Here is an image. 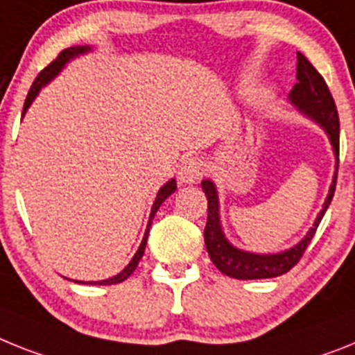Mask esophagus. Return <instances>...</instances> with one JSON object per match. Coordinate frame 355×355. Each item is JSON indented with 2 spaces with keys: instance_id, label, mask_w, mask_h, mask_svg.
Wrapping results in <instances>:
<instances>
[{
  "instance_id": "34e87169",
  "label": "esophagus",
  "mask_w": 355,
  "mask_h": 355,
  "mask_svg": "<svg viewBox=\"0 0 355 355\" xmlns=\"http://www.w3.org/2000/svg\"><path fill=\"white\" fill-rule=\"evenodd\" d=\"M202 174H205V163H202L201 157L189 156V157H184L183 163H181L178 178H180V183L189 184L201 180Z\"/></svg>"
}]
</instances>
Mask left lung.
I'll use <instances>...</instances> for the list:
<instances>
[{"mask_svg": "<svg viewBox=\"0 0 355 355\" xmlns=\"http://www.w3.org/2000/svg\"><path fill=\"white\" fill-rule=\"evenodd\" d=\"M296 78L298 83L293 86L291 91V102L298 109H302L309 116H313L320 125L327 131L330 138V144L334 147L336 157H338L339 166V116L336 102L332 98L325 78L320 75L316 68L307 60V57L302 55L298 51V66H296ZM336 178L334 175L332 187H330L329 198H327L323 210L318 215L316 223L311 228V232L305 235V239L300 242L298 246L278 253V255H253V253H244V251L233 248L223 235L219 224V202H217V192L211 181H202V190L207 193L208 199V219L205 226V244H207L208 255L215 268L239 280H259V278H272L280 277L289 269L295 268L304 257L305 250L313 241L318 226L322 223L323 215L329 208L330 201L334 198L336 192Z\"/></svg>", "mask_w": 355, "mask_h": 355, "instance_id": "left-lung-1", "label": "left lung"}]
</instances>
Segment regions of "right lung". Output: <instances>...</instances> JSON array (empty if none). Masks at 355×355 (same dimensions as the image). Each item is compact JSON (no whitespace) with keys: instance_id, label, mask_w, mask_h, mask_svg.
<instances>
[{"instance_id":"1","label":"right lung","mask_w":355,"mask_h":355,"mask_svg":"<svg viewBox=\"0 0 355 355\" xmlns=\"http://www.w3.org/2000/svg\"><path fill=\"white\" fill-rule=\"evenodd\" d=\"M87 50H89V48H87V46L86 48H84V46L66 48V50H62L59 53V55L55 57V60H51V62L46 66V68L41 69V73H39L37 77H35V80H33L32 87H30V91H28V95H26L25 105H23V114H25L26 109L30 107V104H32V100L35 98V96H37L39 89H41V87L44 86V84H46V83H50L51 78H53L57 73H59L60 68H62V66H64L66 62H68V60L71 59V57L78 55V53H84V51H87ZM174 190H175V181L171 180V181H168V183L165 184V187H162V190H159V192H157V198H156V201H154V205H153V211H150V219H148V226H147V232H145V237H144V241H141V244H140V248H138V251H136V255L132 257V260H131V262H129V266H127V268L123 269V271L120 272V275H116V277L109 278V280L95 282V284H100V286H111V284H120V282L127 280V278L131 277L132 271H135L136 266H138V262H140V259H141V257H144L145 244H147V237H148V228H150L153 217H154V215H156L157 208L162 207V202L165 201V199L168 198V196H171V193L174 192Z\"/></svg>"}]
</instances>
